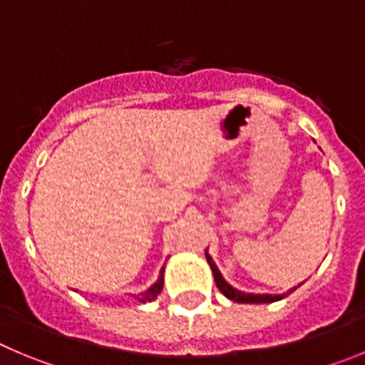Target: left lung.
Segmentation results:
<instances>
[{"label": "left lung", "mask_w": 365, "mask_h": 365, "mask_svg": "<svg viewBox=\"0 0 365 365\" xmlns=\"http://www.w3.org/2000/svg\"><path fill=\"white\" fill-rule=\"evenodd\" d=\"M205 257H207V263H209L210 270H212V275H214V281H216V286L220 288L221 294L225 295L227 299H230V301L234 302H241V304H264V302H275V301H281V299H284L286 295L292 294L294 290H297L299 286H294L292 290H288L286 294H279V295H272V294H248V292H241L237 290V288H234L232 284H230L227 279L221 275L220 268H217V264L214 263V259L210 257L209 250H205Z\"/></svg>", "instance_id": "left-lung-1"}]
</instances>
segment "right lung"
<instances>
[{
  "instance_id": "1",
  "label": "right lung",
  "mask_w": 365,
  "mask_h": 365,
  "mask_svg": "<svg viewBox=\"0 0 365 365\" xmlns=\"http://www.w3.org/2000/svg\"><path fill=\"white\" fill-rule=\"evenodd\" d=\"M163 272H165V264H163V267H162V270H160V274H158V279H156V281L153 282L151 286H149L148 290H145V292H142V294L131 295V297L135 299V301H138V302H140V304H145V302H151V301H155V299H156V295H158L160 292H162V288H163Z\"/></svg>"
}]
</instances>
